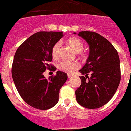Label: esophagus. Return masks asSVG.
<instances>
[{"label": "esophagus", "instance_id": "34e87169", "mask_svg": "<svg viewBox=\"0 0 131 131\" xmlns=\"http://www.w3.org/2000/svg\"><path fill=\"white\" fill-rule=\"evenodd\" d=\"M68 79H71V78L72 77V75H68Z\"/></svg>", "mask_w": 131, "mask_h": 131}]
</instances>
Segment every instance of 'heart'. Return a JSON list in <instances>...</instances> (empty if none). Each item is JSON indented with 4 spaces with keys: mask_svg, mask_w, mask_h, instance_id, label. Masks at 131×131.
Returning a JSON list of instances; mask_svg holds the SVG:
<instances>
[{
    "mask_svg": "<svg viewBox=\"0 0 131 131\" xmlns=\"http://www.w3.org/2000/svg\"><path fill=\"white\" fill-rule=\"evenodd\" d=\"M68 43L77 52L82 51L84 49V44L82 41L75 37L69 38L68 39ZM60 47V42H56L52 47L51 54L52 58L54 59H57L59 58ZM79 68V64L76 62H68L66 60H63L58 64V69L67 73H71Z\"/></svg>",
    "mask_w": 131,
    "mask_h": 131,
    "instance_id": "b5f03b06",
    "label": "heart"
}]
</instances>
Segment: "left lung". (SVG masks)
<instances>
[{"mask_svg": "<svg viewBox=\"0 0 131 131\" xmlns=\"http://www.w3.org/2000/svg\"><path fill=\"white\" fill-rule=\"evenodd\" d=\"M78 35L88 43L90 54L79 70L85 77H80L82 83L75 91L77 101L86 108H98L112 99L120 82L118 53L108 39L96 32L82 31Z\"/></svg>", "mask_w": 131, "mask_h": 131, "instance_id": "left-lung-1", "label": "left lung"}]
</instances>
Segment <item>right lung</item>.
<instances>
[{"label": "right lung", "mask_w": 131, "mask_h": 131, "mask_svg": "<svg viewBox=\"0 0 131 131\" xmlns=\"http://www.w3.org/2000/svg\"><path fill=\"white\" fill-rule=\"evenodd\" d=\"M63 37V32H39L18 47L14 58L12 75L17 90L28 105L39 110H47L58 101L60 90L68 79L64 72L46 79V69L55 71L50 64L53 45Z\"/></svg>", "instance_id": "1"}]
</instances>
